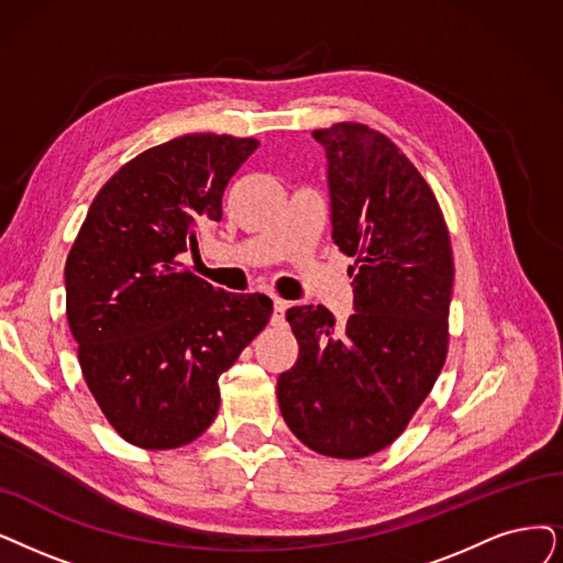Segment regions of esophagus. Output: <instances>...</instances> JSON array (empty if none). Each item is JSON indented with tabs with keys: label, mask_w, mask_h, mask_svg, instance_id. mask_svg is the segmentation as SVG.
Segmentation results:
<instances>
[{
	"label": "esophagus",
	"mask_w": 563,
	"mask_h": 563,
	"mask_svg": "<svg viewBox=\"0 0 563 563\" xmlns=\"http://www.w3.org/2000/svg\"><path fill=\"white\" fill-rule=\"evenodd\" d=\"M275 311H273V325H282L284 323V313L288 309V302L282 298H275Z\"/></svg>",
	"instance_id": "1"
}]
</instances>
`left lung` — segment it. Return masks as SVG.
Listing matches in <instances>:
<instances>
[{
    "mask_svg": "<svg viewBox=\"0 0 563 563\" xmlns=\"http://www.w3.org/2000/svg\"><path fill=\"white\" fill-rule=\"evenodd\" d=\"M311 136L328 156L332 240L355 258V313L336 325L321 305L286 311L300 353L277 399L307 448L357 460L407 430L441 374L455 265L434 191L388 136L355 122Z\"/></svg>",
    "mask_w": 563,
    "mask_h": 563,
    "instance_id": "1",
    "label": "left lung"
}]
</instances>
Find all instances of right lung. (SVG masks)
I'll use <instances>...</instances> for the list:
<instances>
[{
	"label": "right lung",
	"mask_w": 563,
	"mask_h": 563,
	"mask_svg": "<svg viewBox=\"0 0 563 563\" xmlns=\"http://www.w3.org/2000/svg\"><path fill=\"white\" fill-rule=\"evenodd\" d=\"M256 147L187 133L141 152L101 187L66 258L85 384L133 445L168 451L203 434L219 411V376L273 313L267 296L227 294L183 263Z\"/></svg>",
	"instance_id": "obj_1"
}]
</instances>
